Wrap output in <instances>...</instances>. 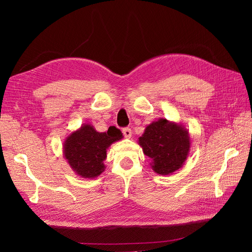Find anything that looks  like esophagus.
I'll return each instance as SVG.
<instances>
[{
	"instance_id": "1",
	"label": "esophagus",
	"mask_w": 252,
	"mask_h": 252,
	"mask_svg": "<svg viewBox=\"0 0 252 252\" xmlns=\"http://www.w3.org/2000/svg\"><path fill=\"white\" fill-rule=\"evenodd\" d=\"M122 131H123V134H124L125 138H127V139H130V138H131L132 132H131V129H130V128L126 127V128H124Z\"/></svg>"
}]
</instances>
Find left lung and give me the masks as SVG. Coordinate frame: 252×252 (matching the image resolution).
I'll return each mask as SVG.
<instances>
[{"label":"left lung","mask_w":252,"mask_h":252,"mask_svg":"<svg viewBox=\"0 0 252 252\" xmlns=\"http://www.w3.org/2000/svg\"><path fill=\"white\" fill-rule=\"evenodd\" d=\"M144 155L151 158V168L168 175L184 165L190 150V135L182 124L158 119L152 122L139 138Z\"/></svg>","instance_id":"8db88e82"}]
</instances>
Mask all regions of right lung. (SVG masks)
<instances>
[{"label": "right lung", "instance_id": "add662e5", "mask_svg": "<svg viewBox=\"0 0 252 252\" xmlns=\"http://www.w3.org/2000/svg\"><path fill=\"white\" fill-rule=\"evenodd\" d=\"M123 139L120 129L111 126L107 132H98L90 124L72 131L63 144L64 158L71 169L84 179H94L104 170V161L111 144Z\"/></svg>", "mask_w": 252, "mask_h": 252}]
</instances>
